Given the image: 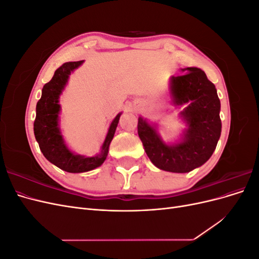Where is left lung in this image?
<instances>
[{
	"instance_id": "8db88e82",
	"label": "left lung",
	"mask_w": 259,
	"mask_h": 259,
	"mask_svg": "<svg viewBox=\"0 0 259 259\" xmlns=\"http://www.w3.org/2000/svg\"><path fill=\"white\" fill-rule=\"evenodd\" d=\"M171 76L169 93L174 106H184L179 117L186 128L177 142L166 143L158 124L138 117V136L154 166L171 173H188L203 165L215 151L222 133L221 100L215 85L197 67Z\"/></svg>"
}]
</instances>
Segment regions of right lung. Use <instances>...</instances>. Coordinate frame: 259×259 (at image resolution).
Segmentation results:
<instances>
[{
	"label": "right lung",
	"instance_id": "add662e5",
	"mask_svg": "<svg viewBox=\"0 0 259 259\" xmlns=\"http://www.w3.org/2000/svg\"><path fill=\"white\" fill-rule=\"evenodd\" d=\"M84 62H66L54 73L52 80L43 86L41 99L36 104V115L33 125L34 136L43 155L54 165L68 173H84L99 167L107 159L114 133L122 112L112 120L108 133L100 148V152L86 156L76 154L67 146L59 127L60 95L68 84L70 74Z\"/></svg>",
	"mask_w": 259,
	"mask_h": 259
}]
</instances>
